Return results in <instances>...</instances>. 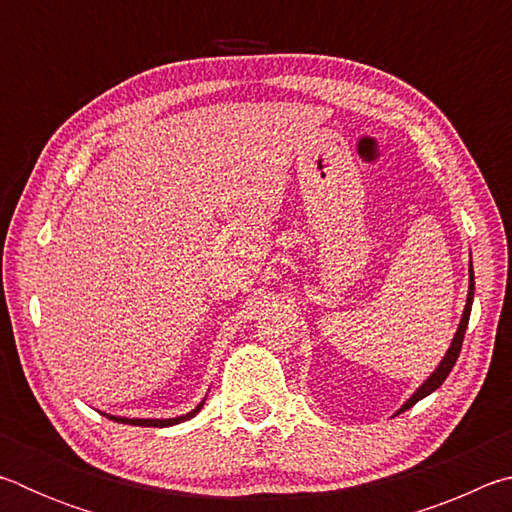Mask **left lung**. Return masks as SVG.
<instances>
[{
    "label": "left lung",
    "instance_id": "1",
    "mask_svg": "<svg viewBox=\"0 0 512 512\" xmlns=\"http://www.w3.org/2000/svg\"><path fill=\"white\" fill-rule=\"evenodd\" d=\"M472 302H474V268H472V257H470V284H467V300H465V309H463V316H461V323H458V329L454 334L452 343H449V350L445 352V357L440 359V363L436 366V370L431 372V375L422 381V384L415 388V393L406 400L400 409L395 411V415L404 413L406 409H411V406L415 402L424 400V397L431 395L436 388L443 386V381L447 379L449 372H452L454 363L458 359V354H461V345H463V339H465V329H467V320H470V311H472Z\"/></svg>",
    "mask_w": 512,
    "mask_h": 512
}]
</instances>
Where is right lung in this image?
Here are the masks:
<instances>
[{
	"label": "right lung",
	"instance_id": "1",
	"mask_svg": "<svg viewBox=\"0 0 512 512\" xmlns=\"http://www.w3.org/2000/svg\"><path fill=\"white\" fill-rule=\"evenodd\" d=\"M203 404H205V397L194 406L192 411L185 415H176V418H124V415H110V413H103V415H106L108 420H115L121 424H135V427H173V424L192 420L194 415L203 409Z\"/></svg>",
	"mask_w": 512,
	"mask_h": 512
}]
</instances>
